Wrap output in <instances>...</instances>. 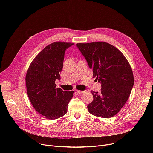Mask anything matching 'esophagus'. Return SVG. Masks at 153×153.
Masks as SVG:
<instances>
[{
	"label": "esophagus",
	"mask_w": 153,
	"mask_h": 153,
	"mask_svg": "<svg viewBox=\"0 0 153 153\" xmlns=\"http://www.w3.org/2000/svg\"><path fill=\"white\" fill-rule=\"evenodd\" d=\"M76 94H78V95H81V94H82L84 92V91H76Z\"/></svg>",
	"instance_id": "1"
}]
</instances>
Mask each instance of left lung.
Masks as SVG:
<instances>
[{"label":"left lung","mask_w":153,"mask_h":153,"mask_svg":"<svg viewBox=\"0 0 153 153\" xmlns=\"http://www.w3.org/2000/svg\"><path fill=\"white\" fill-rule=\"evenodd\" d=\"M78 49L101 84V92L92 91L93 100L87 105L91 114L102 118L115 115L129 98L134 84L132 69L122 53L103 42L77 43Z\"/></svg>","instance_id":"1"}]
</instances>
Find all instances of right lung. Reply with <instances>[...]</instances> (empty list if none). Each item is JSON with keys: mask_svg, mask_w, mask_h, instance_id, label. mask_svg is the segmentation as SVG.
<instances>
[{"mask_svg": "<svg viewBox=\"0 0 153 153\" xmlns=\"http://www.w3.org/2000/svg\"><path fill=\"white\" fill-rule=\"evenodd\" d=\"M74 45L54 42L46 46L30 64L26 75L27 92L31 103L39 114L49 120L57 119L68 111L73 91L56 88L60 80L65 51Z\"/></svg>", "mask_w": 153, "mask_h": 153, "instance_id": "obj_1", "label": "right lung"}]
</instances>
